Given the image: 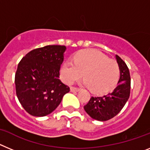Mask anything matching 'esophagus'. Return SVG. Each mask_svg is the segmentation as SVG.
Here are the masks:
<instances>
[{"label": "esophagus", "instance_id": "esophagus-1", "mask_svg": "<svg viewBox=\"0 0 150 150\" xmlns=\"http://www.w3.org/2000/svg\"><path fill=\"white\" fill-rule=\"evenodd\" d=\"M79 91V88H76V87H71V92H77Z\"/></svg>", "mask_w": 150, "mask_h": 150}]
</instances>
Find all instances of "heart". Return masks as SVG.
Masks as SVG:
<instances>
[{"label":"heart","instance_id":"1","mask_svg":"<svg viewBox=\"0 0 150 150\" xmlns=\"http://www.w3.org/2000/svg\"><path fill=\"white\" fill-rule=\"evenodd\" d=\"M83 83L95 93H104L114 87L120 77V67L116 62L100 52L86 50L78 52L74 56V62H66L61 68V77L71 85L80 79Z\"/></svg>","mask_w":150,"mask_h":150}]
</instances>
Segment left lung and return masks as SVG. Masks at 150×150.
I'll list each match as a JSON object with an SVG mask.
<instances>
[{
	"label": "left lung",
	"instance_id": "1",
	"mask_svg": "<svg viewBox=\"0 0 150 150\" xmlns=\"http://www.w3.org/2000/svg\"><path fill=\"white\" fill-rule=\"evenodd\" d=\"M116 59L120 70L117 86L110 93L102 97H91L84 106L86 112L92 119L98 121L109 120L122 110L130 96L131 76L128 66L120 56Z\"/></svg>",
	"mask_w": 150,
	"mask_h": 150
}]
</instances>
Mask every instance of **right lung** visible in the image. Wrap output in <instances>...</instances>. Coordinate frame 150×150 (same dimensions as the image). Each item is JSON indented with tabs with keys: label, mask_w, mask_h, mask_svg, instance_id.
<instances>
[{
	"label": "right lung",
	"mask_w": 150,
	"mask_h": 150,
	"mask_svg": "<svg viewBox=\"0 0 150 150\" xmlns=\"http://www.w3.org/2000/svg\"><path fill=\"white\" fill-rule=\"evenodd\" d=\"M66 47L49 45L31 50L18 63L16 91L23 108L34 116L51 113L70 88L60 79V67Z\"/></svg>",
	"instance_id": "add662e5"
}]
</instances>
